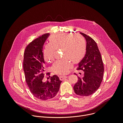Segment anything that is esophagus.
<instances>
[{
	"label": "esophagus",
	"instance_id": "obj_1",
	"mask_svg": "<svg viewBox=\"0 0 123 123\" xmlns=\"http://www.w3.org/2000/svg\"><path fill=\"white\" fill-rule=\"evenodd\" d=\"M67 77H68L67 76H60L59 77V78H60V79L61 80H64V79L67 78Z\"/></svg>",
	"mask_w": 123,
	"mask_h": 123
}]
</instances>
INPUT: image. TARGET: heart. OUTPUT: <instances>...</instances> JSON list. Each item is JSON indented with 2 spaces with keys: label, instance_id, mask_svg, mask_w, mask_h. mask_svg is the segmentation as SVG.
<instances>
[{
  "label": "heart",
  "instance_id": "1",
  "mask_svg": "<svg viewBox=\"0 0 123 123\" xmlns=\"http://www.w3.org/2000/svg\"><path fill=\"white\" fill-rule=\"evenodd\" d=\"M49 43L44 49L45 61L51 62L54 59L55 50H62V59L56 61L52 69L59 74H67L74 63L79 62L84 58L86 52V43L80 34L70 33H58L50 37Z\"/></svg>",
  "mask_w": 123,
  "mask_h": 123
}]
</instances>
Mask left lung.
<instances>
[{
    "label": "left lung",
    "instance_id": "8db88e82",
    "mask_svg": "<svg viewBox=\"0 0 123 123\" xmlns=\"http://www.w3.org/2000/svg\"><path fill=\"white\" fill-rule=\"evenodd\" d=\"M80 33L86 42V52L79 63L77 69L82 70L85 73L83 78L78 76V81L74 86V90L77 95L87 96L94 93L100 87L103 78L104 67L95 41L86 34Z\"/></svg>",
    "mask_w": 123,
    "mask_h": 123
}]
</instances>
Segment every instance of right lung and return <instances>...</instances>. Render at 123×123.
Here are the masks:
<instances>
[{"label":"right lung","instance_id":"add662e5","mask_svg":"<svg viewBox=\"0 0 123 123\" xmlns=\"http://www.w3.org/2000/svg\"><path fill=\"white\" fill-rule=\"evenodd\" d=\"M49 33H45L31 42L26 48L23 60V69L26 83L31 93L36 98L47 100L56 96L62 81L54 75L50 81L44 82L45 60L43 52V45ZM49 75V73L46 74Z\"/></svg>","mask_w":123,"mask_h":123}]
</instances>
